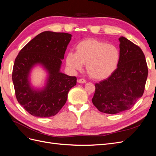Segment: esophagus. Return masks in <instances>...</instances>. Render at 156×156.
Returning a JSON list of instances; mask_svg holds the SVG:
<instances>
[{
	"mask_svg": "<svg viewBox=\"0 0 156 156\" xmlns=\"http://www.w3.org/2000/svg\"><path fill=\"white\" fill-rule=\"evenodd\" d=\"M78 82L79 83H86L87 81H86L85 79H80L78 80Z\"/></svg>",
	"mask_w": 156,
	"mask_h": 156,
	"instance_id": "1",
	"label": "esophagus"
}]
</instances>
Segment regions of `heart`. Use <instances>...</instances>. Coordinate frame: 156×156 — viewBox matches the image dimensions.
Masks as SVG:
<instances>
[{
	"mask_svg": "<svg viewBox=\"0 0 156 156\" xmlns=\"http://www.w3.org/2000/svg\"><path fill=\"white\" fill-rule=\"evenodd\" d=\"M120 59V51L113 44L96 39H87L79 43L75 53L69 52L66 64L74 71L81 70L87 64V71L91 77L103 79L116 69Z\"/></svg>",
	"mask_w": 156,
	"mask_h": 156,
	"instance_id": "1",
	"label": "heart"
}]
</instances>
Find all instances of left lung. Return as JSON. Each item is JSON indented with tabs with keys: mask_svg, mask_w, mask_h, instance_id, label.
Masks as SVG:
<instances>
[{
	"mask_svg": "<svg viewBox=\"0 0 156 156\" xmlns=\"http://www.w3.org/2000/svg\"><path fill=\"white\" fill-rule=\"evenodd\" d=\"M120 41L117 68L107 79L95 84L92 101L107 114H117L133 107L142 97L148 77V66L143 51L125 37Z\"/></svg>",
	"mask_w": 156,
	"mask_h": 156,
	"instance_id": "1",
	"label": "left lung"
}]
</instances>
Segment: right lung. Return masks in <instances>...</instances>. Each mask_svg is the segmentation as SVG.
<instances>
[{
    "label": "right lung",
    "mask_w": 156,
    "mask_h": 156,
    "mask_svg": "<svg viewBox=\"0 0 156 156\" xmlns=\"http://www.w3.org/2000/svg\"><path fill=\"white\" fill-rule=\"evenodd\" d=\"M72 38L64 32L45 31L23 48L15 60L12 81L19 103L32 116L44 118L57 114L67 101L69 90L76 85V77L60 72L62 60ZM41 65L48 72L45 87L35 89L30 84L31 69Z\"/></svg>",
    "instance_id": "obj_1"
}]
</instances>
